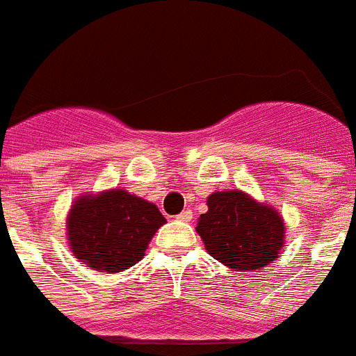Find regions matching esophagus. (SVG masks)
Returning a JSON list of instances; mask_svg holds the SVG:
<instances>
[{
  "mask_svg": "<svg viewBox=\"0 0 356 356\" xmlns=\"http://www.w3.org/2000/svg\"><path fill=\"white\" fill-rule=\"evenodd\" d=\"M192 215H193L192 210H184V211H181V213L175 217V219L181 220V222H190V220H192Z\"/></svg>",
  "mask_w": 356,
  "mask_h": 356,
  "instance_id": "1",
  "label": "esophagus"
}]
</instances>
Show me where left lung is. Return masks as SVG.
Wrapping results in <instances>:
<instances>
[{
  "mask_svg": "<svg viewBox=\"0 0 356 356\" xmlns=\"http://www.w3.org/2000/svg\"><path fill=\"white\" fill-rule=\"evenodd\" d=\"M197 234L215 261L235 271L261 270L280 257L286 222L279 210L243 190H220L208 199Z\"/></svg>",
  "mask_w": 356,
  "mask_h": 356,
  "instance_id": "obj_1",
  "label": "left lung"
}]
</instances>
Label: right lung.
Listing matches in <instances>:
<instances>
[{
    "instance_id": "1",
    "label": "right lung",
    "mask_w": 356,
    "mask_h": 356,
    "mask_svg": "<svg viewBox=\"0 0 356 356\" xmlns=\"http://www.w3.org/2000/svg\"><path fill=\"white\" fill-rule=\"evenodd\" d=\"M164 222L154 202L124 188H110L77 197L65 224L68 248L77 261L101 273H119L145 259Z\"/></svg>"
}]
</instances>
